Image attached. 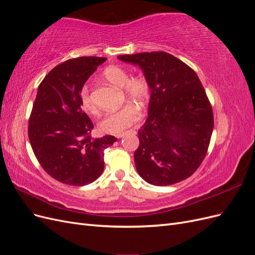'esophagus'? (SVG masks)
<instances>
[{
  "label": "esophagus",
  "instance_id": "obj_1",
  "mask_svg": "<svg viewBox=\"0 0 255 255\" xmlns=\"http://www.w3.org/2000/svg\"><path fill=\"white\" fill-rule=\"evenodd\" d=\"M128 133H134V134H135L136 132H135V130H132V132H128ZM128 133H122V134H119V135H117V137H118V138H122V137H125Z\"/></svg>",
  "mask_w": 255,
  "mask_h": 255
}]
</instances>
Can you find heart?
<instances>
[{"instance_id": "b5f03b06", "label": "heart", "mask_w": 255, "mask_h": 255, "mask_svg": "<svg viewBox=\"0 0 255 255\" xmlns=\"http://www.w3.org/2000/svg\"><path fill=\"white\" fill-rule=\"evenodd\" d=\"M103 78L114 86L122 88L126 96L138 105H144L149 98V84L143 76L137 75L129 79L128 73L119 66L107 67L103 72ZM81 106L84 111L94 114L97 109L89 95L88 87H83L80 94ZM139 111L133 104L123 106L117 112L105 115L99 122V128L106 134L119 135L132 127L139 119Z\"/></svg>"}]
</instances>
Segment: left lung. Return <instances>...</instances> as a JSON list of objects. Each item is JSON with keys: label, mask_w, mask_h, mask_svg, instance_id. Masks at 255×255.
<instances>
[{"label": "left lung", "mask_w": 255, "mask_h": 255, "mask_svg": "<svg viewBox=\"0 0 255 255\" xmlns=\"http://www.w3.org/2000/svg\"><path fill=\"white\" fill-rule=\"evenodd\" d=\"M139 67L151 90L148 118L138 130L136 170L155 186L187 179L201 165L214 128L210 101L198 75L166 52L119 55Z\"/></svg>", "instance_id": "8db88e82"}]
</instances>
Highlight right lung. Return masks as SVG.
Returning <instances> with one entry per match:
<instances>
[{
	"instance_id": "add662e5",
	"label": "right lung",
	"mask_w": 255,
	"mask_h": 255,
	"mask_svg": "<svg viewBox=\"0 0 255 255\" xmlns=\"http://www.w3.org/2000/svg\"><path fill=\"white\" fill-rule=\"evenodd\" d=\"M106 58L68 59L48 73L37 90L28 122L36 158L53 179L73 186L95 182L104 170V150L117 138H92L94 125L82 111L80 94Z\"/></svg>"
}]
</instances>
